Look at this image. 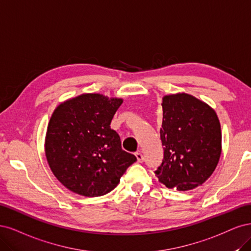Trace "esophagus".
<instances>
[{
	"instance_id": "obj_1",
	"label": "esophagus",
	"mask_w": 251,
	"mask_h": 251,
	"mask_svg": "<svg viewBox=\"0 0 251 251\" xmlns=\"http://www.w3.org/2000/svg\"><path fill=\"white\" fill-rule=\"evenodd\" d=\"M135 156H136V159L139 163H143L144 161V155L142 154L141 152H135Z\"/></svg>"
}]
</instances>
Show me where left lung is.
I'll return each mask as SVG.
<instances>
[{
    "label": "left lung",
    "instance_id": "left-lung-1",
    "mask_svg": "<svg viewBox=\"0 0 251 251\" xmlns=\"http://www.w3.org/2000/svg\"><path fill=\"white\" fill-rule=\"evenodd\" d=\"M161 106L164 159L155 174L169 189L192 190L213 174L219 161V119L208 105L188 94L166 96Z\"/></svg>",
    "mask_w": 251,
    "mask_h": 251
}]
</instances>
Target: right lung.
<instances>
[{"instance_id":"obj_1","label":"right lung","mask_w":251,"mask_h":251,"mask_svg":"<svg viewBox=\"0 0 251 251\" xmlns=\"http://www.w3.org/2000/svg\"><path fill=\"white\" fill-rule=\"evenodd\" d=\"M122 99L84 94L60 104L48 125L46 156L70 191L86 197L114 190L136 157L122 149L110 122Z\"/></svg>"}]
</instances>
